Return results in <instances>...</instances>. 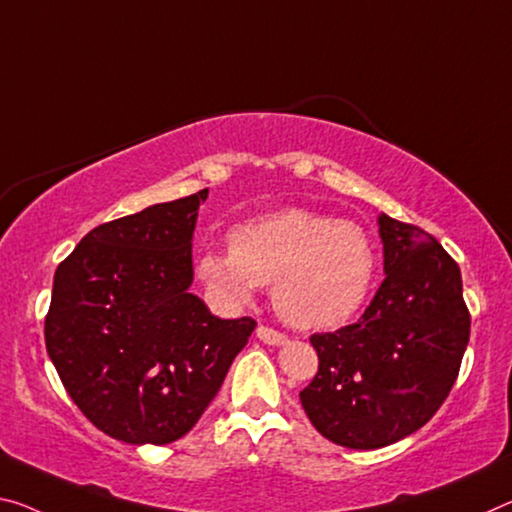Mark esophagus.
Wrapping results in <instances>:
<instances>
[{"label":"esophagus","mask_w":512,"mask_h":512,"mask_svg":"<svg viewBox=\"0 0 512 512\" xmlns=\"http://www.w3.org/2000/svg\"><path fill=\"white\" fill-rule=\"evenodd\" d=\"M257 339H259V342L269 344V346L287 344V335H282V332L273 330V328H269V326H257Z\"/></svg>","instance_id":"34e87169"}]
</instances>
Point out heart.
<instances>
[{
    "instance_id": "1",
    "label": "heart",
    "mask_w": 512,
    "mask_h": 512,
    "mask_svg": "<svg viewBox=\"0 0 512 512\" xmlns=\"http://www.w3.org/2000/svg\"><path fill=\"white\" fill-rule=\"evenodd\" d=\"M230 253H205L198 278L223 307H243L273 285V305L289 326L328 330L360 312L376 278L369 234L353 221L289 207L241 223Z\"/></svg>"
}]
</instances>
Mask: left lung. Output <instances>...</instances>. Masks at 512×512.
Returning a JSON list of instances; mask_svg holds the SVG:
<instances>
[{
  "label": "left lung",
  "mask_w": 512,
  "mask_h": 512,
  "mask_svg": "<svg viewBox=\"0 0 512 512\" xmlns=\"http://www.w3.org/2000/svg\"><path fill=\"white\" fill-rule=\"evenodd\" d=\"M385 280L358 323L310 337L319 371L300 392L323 437L380 449L419 431L449 396L472 316L460 269L433 234L378 216Z\"/></svg>",
  "instance_id": "obj_1"
}]
</instances>
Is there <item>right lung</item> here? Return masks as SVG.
Returning a JSON list of instances; mask_svg holds the SVG:
<instances>
[{
    "instance_id": "obj_1",
    "label": "right lung",
    "mask_w": 512,
    "mask_h": 512,
    "mask_svg": "<svg viewBox=\"0 0 512 512\" xmlns=\"http://www.w3.org/2000/svg\"><path fill=\"white\" fill-rule=\"evenodd\" d=\"M207 193L97 225L54 273L47 355L70 399L113 440L184 437L257 326L218 319L189 291Z\"/></svg>"
}]
</instances>
